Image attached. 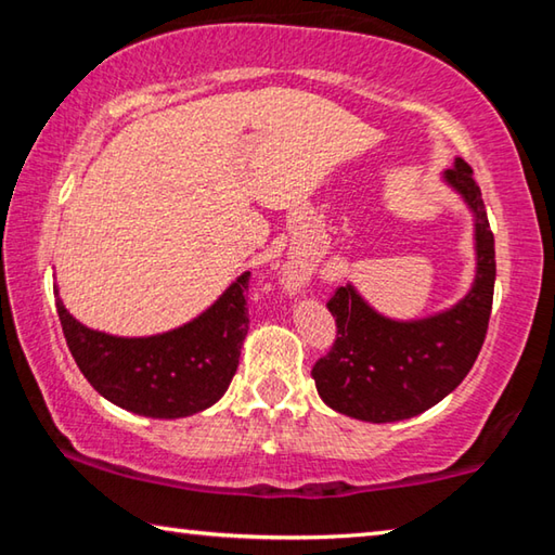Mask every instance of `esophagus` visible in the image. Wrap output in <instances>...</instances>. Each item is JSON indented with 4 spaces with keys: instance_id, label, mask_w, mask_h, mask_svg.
I'll return each instance as SVG.
<instances>
[{
    "instance_id": "esophagus-1",
    "label": "esophagus",
    "mask_w": 555,
    "mask_h": 555,
    "mask_svg": "<svg viewBox=\"0 0 555 555\" xmlns=\"http://www.w3.org/2000/svg\"><path fill=\"white\" fill-rule=\"evenodd\" d=\"M288 281H291V286H300V276H296V274H291Z\"/></svg>"
}]
</instances>
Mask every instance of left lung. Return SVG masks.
<instances>
[{
	"label": "left lung",
	"mask_w": 555,
	"mask_h": 555,
	"mask_svg": "<svg viewBox=\"0 0 555 555\" xmlns=\"http://www.w3.org/2000/svg\"><path fill=\"white\" fill-rule=\"evenodd\" d=\"M473 215L475 279L467 294L424 318H389L352 281L327 304L337 323L331 354L313 367L318 397L345 416L393 424L436 406L467 377L485 343L494 294V234L473 168L455 158L440 173Z\"/></svg>",
	"instance_id": "1"
}]
</instances>
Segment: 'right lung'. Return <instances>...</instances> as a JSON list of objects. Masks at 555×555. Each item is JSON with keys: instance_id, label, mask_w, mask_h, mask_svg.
Segmentation results:
<instances>
[{"instance_id": "right-lung-1", "label": "right lung", "mask_w": 555, "mask_h": 555, "mask_svg": "<svg viewBox=\"0 0 555 555\" xmlns=\"http://www.w3.org/2000/svg\"><path fill=\"white\" fill-rule=\"evenodd\" d=\"M244 271L193 321L173 331L121 337L82 325L55 286L65 343L86 379L115 406L149 418H185L222 399L247 337Z\"/></svg>"}]
</instances>
